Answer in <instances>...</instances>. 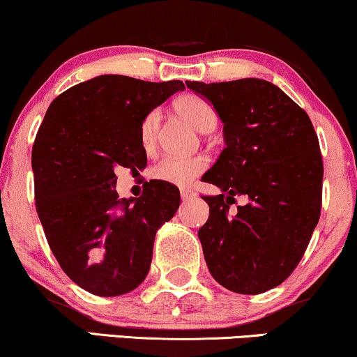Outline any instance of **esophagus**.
Masks as SVG:
<instances>
[{
  "instance_id": "34e87169",
  "label": "esophagus",
  "mask_w": 357,
  "mask_h": 357,
  "mask_svg": "<svg viewBox=\"0 0 357 357\" xmlns=\"http://www.w3.org/2000/svg\"><path fill=\"white\" fill-rule=\"evenodd\" d=\"M180 195H182V200H190V198L195 197V192H193V188H180Z\"/></svg>"
}]
</instances>
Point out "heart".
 Instances as JSON below:
<instances>
[{"mask_svg":"<svg viewBox=\"0 0 357 357\" xmlns=\"http://www.w3.org/2000/svg\"><path fill=\"white\" fill-rule=\"evenodd\" d=\"M175 109L183 119L202 132L211 131L216 126V113L206 100L197 95H183L175 101ZM162 113L159 108L151 109L141 121L139 139L144 149H152L155 146L159 134ZM208 160L203 155L197 157H175L165 155L152 167V177L160 182L172 185H188L206 169Z\"/></svg>","mask_w":357,"mask_h":357,"instance_id":"b5f03b06","label":"heart"}]
</instances>
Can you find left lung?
I'll return each mask as SVG.
<instances>
[{
    "instance_id": "8db88e82",
    "label": "left lung",
    "mask_w": 357,
    "mask_h": 357,
    "mask_svg": "<svg viewBox=\"0 0 357 357\" xmlns=\"http://www.w3.org/2000/svg\"><path fill=\"white\" fill-rule=\"evenodd\" d=\"M211 101L226 147L203 175L221 188L198 231L213 279L236 294L280 285L302 261L321 213L323 159L305 109L271 82H185ZM238 195L250 202L238 206ZM237 204L231 215L229 208Z\"/></svg>"
}]
</instances>
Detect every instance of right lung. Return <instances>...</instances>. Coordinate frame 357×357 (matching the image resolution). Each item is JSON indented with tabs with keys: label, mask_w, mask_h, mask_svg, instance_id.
Listing matches in <instances>:
<instances>
[{
	"label": "right lung",
	"mask_w": 357,
	"mask_h": 357,
	"mask_svg": "<svg viewBox=\"0 0 357 357\" xmlns=\"http://www.w3.org/2000/svg\"><path fill=\"white\" fill-rule=\"evenodd\" d=\"M180 80L101 75L50 103L32 146L36 210L50 251L83 290L118 297L144 282L157 229L174 218L180 192L151 180L141 197L119 198L116 170L147 165L141 121Z\"/></svg>",
	"instance_id": "1"
}]
</instances>
